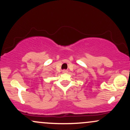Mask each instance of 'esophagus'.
Wrapping results in <instances>:
<instances>
[{
    "label": "esophagus",
    "mask_w": 130,
    "mask_h": 130,
    "mask_svg": "<svg viewBox=\"0 0 130 130\" xmlns=\"http://www.w3.org/2000/svg\"><path fill=\"white\" fill-rule=\"evenodd\" d=\"M67 70H63V71H62V72H63V73H67Z\"/></svg>",
    "instance_id": "34e87169"
}]
</instances>
